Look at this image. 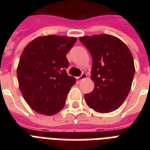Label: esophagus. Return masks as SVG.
Listing matches in <instances>:
<instances>
[{"mask_svg": "<svg viewBox=\"0 0 150 150\" xmlns=\"http://www.w3.org/2000/svg\"><path fill=\"white\" fill-rule=\"evenodd\" d=\"M86 77H87L86 74L83 72V73H82V75H80L79 77V80H83V79H86Z\"/></svg>", "mask_w": 150, "mask_h": 150, "instance_id": "esophagus-1", "label": "esophagus"}]
</instances>
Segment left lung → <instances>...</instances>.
I'll use <instances>...</instances> for the list:
<instances>
[{"mask_svg":"<svg viewBox=\"0 0 150 150\" xmlns=\"http://www.w3.org/2000/svg\"><path fill=\"white\" fill-rule=\"evenodd\" d=\"M79 40L91 54V79L95 84L93 90L85 95V100L97 112L114 111L131 89L135 75L132 53L120 39L108 34L82 36Z\"/></svg>","mask_w":150,"mask_h":150,"instance_id":"obj_1","label":"left lung"}]
</instances>
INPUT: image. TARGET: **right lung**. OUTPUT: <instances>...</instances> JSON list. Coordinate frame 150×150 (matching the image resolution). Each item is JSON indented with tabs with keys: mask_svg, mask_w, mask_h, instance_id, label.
Here are the masks:
<instances>
[{
	"mask_svg": "<svg viewBox=\"0 0 150 150\" xmlns=\"http://www.w3.org/2000/svg\"><path fill=\"white\" fill-rule=\"evenodd\" d=\"M77 40L62 36H40L30 42L20 57L17 77L20 90L32 109L54 115L63 109L76 79L68 76L66 54Z\"/></svg>",
	"mask_w": 150,
	"mask_h": 150,
	"instance_id": "1",
	"label": "right lung"
}]
</instances>
